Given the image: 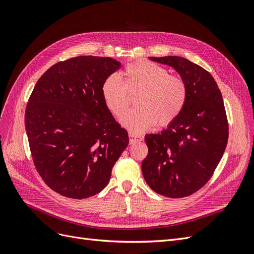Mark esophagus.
<instances>
[{
  "label": "esophagus",
  "instance_id": "34e87169",
  "mask_svg": "<svg viewBox=\"0 0 254 254\" xmlns=\"http://www.w3.org/2000/svg\"><path fill=\"white\" fill-rule=\"evenodd\" d=\"M142 139H143V137H141V136H137V135L132 134V133L129 134V142H130L131 144L136 142V141H141Z\"/></svg>",
  "mask_w": 254,
  "mask_h": 254
}]
</instances>
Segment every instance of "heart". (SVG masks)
<instances>
[{"label":"heart","mask_w":254,"mask_h":254,"mask_svg":"<svg viewBox=\"0 0 254 254\" xmlns=\"http://www.w3.org/2000/svg\"><path fill=\"white\" fill-rule=\"evenodd\" d=\"M124 81L118 74L108 75L101 87L103 100L118 119L123 118L131 104L130 95L137 94L135 107L123 124L135 134L154 127L172 124L182 113L187 99V84L183 77L168 74L155 63L143 61L126 65Z\"/></svg>","instance_id":"1"}]
</instances>
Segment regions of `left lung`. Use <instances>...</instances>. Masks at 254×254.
<instances>
[{"mask_svg": "<svg viewBox=\"0 0 254 254\" xmlns=\"http://www.w3.org/2000/svg\"><path fill=\"white\" fill-rule=\"evenodd\" d=\"M150 59L178 71L187 84V99L165 130L144 137L149 153L141 163L142 175L158 194L186 197L208 183L225 151L228 122L223 98L213 76L189 60Z\"/></svg>", "mask_w": 254, "mask_h": 254, "instance_id": "left-lung-1", "label": "left lung"}]
</instances>
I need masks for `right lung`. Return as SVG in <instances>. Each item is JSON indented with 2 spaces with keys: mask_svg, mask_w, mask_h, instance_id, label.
<instances>
[{
  "mask_svg": "<svg viewBox=\"0 0 254 254\" xmlns=\"http://www.w3.org/2000/svg\"><path fill=\"white\" fill-rule=\"evenodd\" d=\"M120 67L112 58L75 57L47 69L35 84L25 115L30 150L44 183L59 194H97L128 146V132L101 93Z\"/></svg>",
  "mask_w": 254,
  "mask_h": 254,
  "instance_id": "obj_1",
  "label": "right lung"
}]
</instances>
